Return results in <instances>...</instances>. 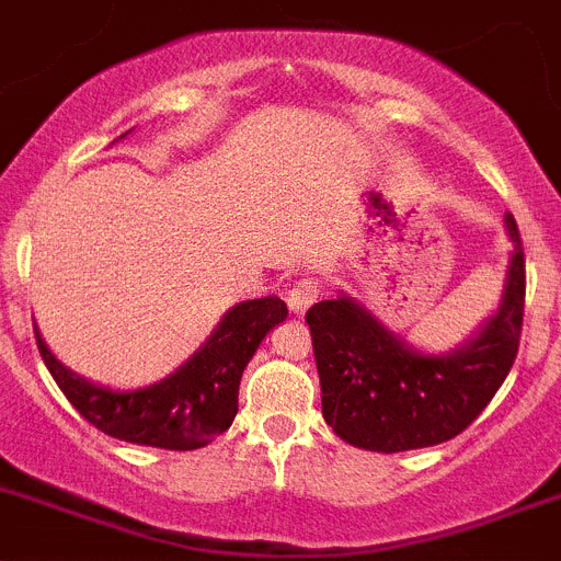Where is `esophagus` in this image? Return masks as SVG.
I'll return each instance as SVG.
<instances>
[{
  "label": "esophagus",
  "instance_id": "esophagus-1",
  "mask_svg": "<svg viewBox=\"0 0 561 561\" xmlns=\"http://www.w3.org/2000/svg\"><path fill=\"white\" fill-rule=\"evenodd\" d=\"M319 291H322V284H319L317 277H300L289 289V295H286V302H289V308L295 313H306L317 302Z\"/></svg>",
  "mask_w": 561,
  "mask_h": 561
}]
</instances>
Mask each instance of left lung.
Returning <instances> with one entry per match:
<instances>
[{"instance_id": "1", "label": "left lung", "mask_w": 561, "mask_h": 561, "mask_svg": "<svg viewBox=\"0 0 561 561\" xmlns=\"http://www.w3.org/2000/svg\"><path fill=\"white\" fill-rule=\"evenodd\" d=\"M512 261L504 300L482 333L451 355H421L350 297L308 308L322 415L357 449L408 451L451 440L477 421L510 375L520 346L526 255L506 211Z\"/></svg>"}]
</instances>
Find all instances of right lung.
Wrapping results in <instances>:
<instances>
[{
  "label": "right lung",
  "instance_id": "right-lung-1",
  "mask_svg": "<svg viewBox=\"0 0 561 561\" xmlns=\"http://www.w3.org/2000/svg\"><path fill=\"white\" fill-rule=\"evenodd\" d=\"M286 302L272 297L239 302L226 313L204 350L175 375L140 391H110L93 386L57 360L35 330L44 357L68 402L104 435L137 446L192 451L215 440L231 426L239 410V380L261 339L286 319Z\"/></svg>",
  "mask_w": 561,
  "mask_h": 561
}]
</instances>
